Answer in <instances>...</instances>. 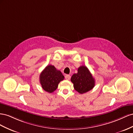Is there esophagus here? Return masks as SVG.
Instances as JSON below:
<instances>
[{
	"instance_id": "esophagus-1",
	"label": "esophagus",
	"mask_w": 133,
	"mask_h": 133,
	"mask_svg": "<svg viewBox=\"0 0 133 133\" xmlns=\"http://www.w3.org/2000/svg\"><path fill=\"white\" fill-rule=\"evenodd\" d=\"M71 78V76L69 75H66L65 76V78L67 79V80H69Z\"/></svg>"
}]
</instances>
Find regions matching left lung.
<instances>
[{
	"label": "left lung",
	"instance_id": "obj_1",
	"mask_svg": "<svg viewBox=\"0 0 133 133\" xmlns=\"http://www.w3.org/2000/svg\"><path fill=\"white\" fill-rule=\"evenodd\" d=\"M71 81L74 83L75 90L81 94L92 90L95 85L92 74L85 66L78 68L77 73L72 76Z\"/></svg>",
	"mask_w": 133,
	"mask_h": 133
}]
</instances>
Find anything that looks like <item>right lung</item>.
I'll use <instances>...</instances> for the list:
<instances>
[{
    "label": "right lung",
    "mask_w": 133,
    "mask_h": 133,
    "mask_svg": "<svg viewBox=\"0 0 133 133\" xmlns=\"http://www.w3.org/2000/svg\"><path fill=\"white\" fill-rule=\"evenodd\" d=\"M63 79L64 76L61 72L51 64L45 67L39 76V82L42 88L49 93L54 92L57 88L58 83Z\"/></svg>",
    "instance_id": "1"
}]
</instances>
